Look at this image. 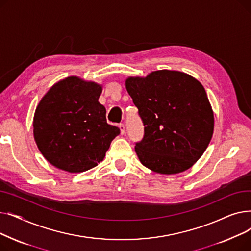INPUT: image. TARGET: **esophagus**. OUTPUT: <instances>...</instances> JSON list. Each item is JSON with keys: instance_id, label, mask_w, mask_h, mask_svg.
Segmentation results:
<instances>
[{"instance_id": "1", "label": "esophagus", "mask_w": 251, "mask_h": 251, "mask_svg": "<svg viewBox=\"0 0 251 251\" xmlns=\"http://www.w3.org/2000/svg\"><path fill=\"white\" fill-rule=\"evenodd\" d=\"M119 126V128H120V131H121V134L123 135L124 133H125V125L123 124V123H120L118 125Z\"/></svg>"}]
</instances>
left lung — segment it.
I'll return each mask as SVG.
<instances>
[{
  "mask_svg": "<svg viewBox=\"0 0 251 251\" xmlns=\"http://www.w3.org/2000/svg\"><path fill=\"white\" fill-rule=\"evenodd\" d=\"M125 84L144 125L135 146L141 164L166 175L191 168L214 133V112L202 84L172 70L128 77Z\"/></svg>",
  "mask_w": 251,
  "mask_h": 251,
  "instance_id": "left-lung-1",
  "label": "left lung"
}]
</instances>
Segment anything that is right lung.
I'll use <instances>...</instances> for the list:
<instances>
[{"mask_svg":"<svg viewBox=\"0 0 251 251\" xmlns=\"http://www.w3.org/2000/svg\"><path fill=\"white\" fill-rule=\"evenodd\" d=\"M101 85L70 76L52 85L36 107L33 136L45 159L80 173L98 166L120 129L107 123Z\"/></svg>","mask_w":251,"mask_h":251,"instance_id":"1","label":"right lung"}]
</instances>
